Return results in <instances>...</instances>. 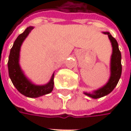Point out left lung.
<instances>
[{
  "mask_svg": "<svg viewBox=\"0 0 131 131\" xmlns=\"http://www.w3.org/2000/svg\"><path fill=\"white\" fill-rule=\"evenodd\" d=\"M103 33L108 35V38L112 46V54L111 64H110L111 75L108 82L103 87L99 88L97 90L93 91V93H86V92L84 93L86 95L95 99L103 97L111 93L117 86L122 73L121 53L119 49L118 43L117 40L110 34V33L108 32H103Z\"/></svg>",
  "mask_w": 131,
  "mask_h": 131,
  "instance_id": "left-lung-1",
  "label": "left lung"
}]
</instances>
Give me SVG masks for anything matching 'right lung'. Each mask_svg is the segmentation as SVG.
I'll return each instance as SVG.
<instances>
[{"label": "right lung", "instance_id": "add662e5", "mask_svg": "<svg viewBox=\"0 0 131 131\" xmlns=\"http://www.w3.org/2000/svg\"><path fill=\"white\" fill-rule=\"evenodd\" d=\"M33 27H28L26 30L19 35L15 40L13 47L10 50L8 61V74L13 84L21 94L29 98H38L43 95L51 93L54 88V73L50 81L44 85H36L28 79L20 68L19 51L24 40L26 38Z\"/></svg>", "mask_w": 131, "mask_h": 131}]
</instances>
